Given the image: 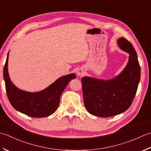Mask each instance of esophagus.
I'll return each mask as SVG.
<instances>
[{"mask_svg":"<svg viewBox=\"0 0 151 151\" xmlns=\"http://www.w3.org/2000/svg\"><path fill=\"white\" fill-rule=\"evenodd\" d=\"M77 74H78V76H80V77L83 76L85 74V72L83 69H79L78 70V72H77Z\"/></svg>","mask_w":151,"mask_h":151,"instance_id":"1","label":"esophagus"}]
</instances>
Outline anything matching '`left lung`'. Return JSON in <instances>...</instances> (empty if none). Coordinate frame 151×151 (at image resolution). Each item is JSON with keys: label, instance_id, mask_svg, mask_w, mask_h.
Wrapping results in <instances>:
<instances>
[{"label": "left lung", "instance_id": "left-lung-1", "mask_svg": "<svg viewBox=\"0 0 151 151\" xmlns=\"http://www.w3.org/2000/svg\"><path fill=\"white\" fill-rule=\"evenodd\" d=\"M119 48L129 54L124 69L114 78L104 80L91 77L81 79L86 109L91 115L108 117L127 111L136 96L141 68L133 45L124 38L117 40Z\"/></svg>", "mask_w": 151, "mask_h": 151}]
</instances>
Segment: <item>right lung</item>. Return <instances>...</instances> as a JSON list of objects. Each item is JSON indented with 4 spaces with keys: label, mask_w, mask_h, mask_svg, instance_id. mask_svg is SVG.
Wrapping results in <instances>:
<instances>
[{
    "label": "right lung",
    "mask_w": 151,
    "mask_h": 151,
    "mask_svg": "<svg viewBox=\"0 0 151 151\" xmlns=\"http://www.w3.org/2000/svg\"><path fill=\"white\" fill-rule=\"evenodd\" d=\"M9 52L4 66L3 76L7 96L12 106L18 111L32 117L48 116L56 111L60 102V95L75 73L60 77L47 88L38 92L30 93L17 88L10 78L8 70Z\"/></svg>",
    "instance_id": "add662e5"
}]
</instances>
